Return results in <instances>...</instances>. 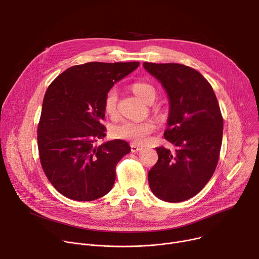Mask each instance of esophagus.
I'll return each instance as SVG.
<instances>
[{"label":"esophagus","mask_w":259,"mask_h":259,"mask_svg":"<svg viewBox=\"0 0 259 259\" xmlns=\"http://www.w3.org/2000/svg\"><path fill=\"white\" fill-rule=\"evenodd\" d=\"M130 147H131V152H132V153H137V152H139V151L142 150V147L139 146V145H137V144H131Z\"/></svg>","instance_id":"obj_1"}]
</instances>
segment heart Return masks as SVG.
I'll list each match as a JSON object with an SVG mask.
<instances>
[{"label":"heart","instance_id":"b5f03b06","mask_svg":"<svg viewBox=\"0 0 259 259\" xmlns=\"http://www.w3.org/2000/svg\"><path fill=\"white\" fill-rule=\"evenodd\" d=\"M132 91L135 95H137L143 101L150 103L153 102L157 95L156 88L144 82H136L131 86ZM118 100L119 94L116 88H112L107 91L104 97V110L105 113L110 116L115 117L118 112ZM155 124L153 121L146 120L142 122H130L125 121L117 126H115L112 130V134L114 137L124 140H129L133 143L141 144L144 143L149 135L154 131Z\"/></svg>","mask_w":259,"mask_h":259}]
</instances>
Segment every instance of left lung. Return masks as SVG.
I'll return each mask as SVG.
<instances>
[{"instance_id": "8db88e82", "label": "left lung", "mask_w": 259, "mask_h": 259, "mask_svg": "<svg viewBox=\"0 0 259 259\" xmlns=\"http://www.w3.org/2000/svg\"><path fill=\"white\" fill-rule=\"evenodd\" d=\"M166 90L169 117L164 137L175 147H156L159 159L149 172L153 194L177 203L200 193L212 177L223 142L224 119L210 83L179 63L143 62Z\"/></svg>"}]
</instances>
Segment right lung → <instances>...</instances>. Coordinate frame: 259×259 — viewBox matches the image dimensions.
<instances>
[{
	"mask_svg": "<svg viewBox=\"0 0 259 259\" xmlns=\"http://www.w3.org/2000/svg\"><path fill=\"white\" fill-rule=\"evenodd\" d=\"M139 62H88L65 69L49 85L38 125L42 168L52 186L75 201L106 195L116 180V166L131 149L121 139L94 143L106 128L104 97Z\"/></svg>",
	"mask_w": 259,
	"mask_h": 259,
	"instance_id": "right-lung-1",
	"label": "right lung"
}]
</instances>
